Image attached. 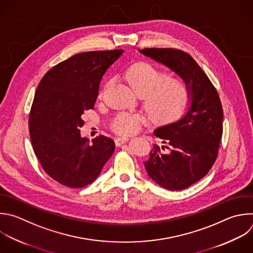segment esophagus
Masks as SVG:
<instances>
[{
  "label": "esophagus",
  "instance_id": "34e87169",
  "mask_svg": "<svg viewBox=\"0 0 253 253\" xmlns=\"http://www.w3.org/2000/svg\"><path fill=\"white\" fill-rule=\"evenodd\" d=\"M129 140V138L128 137H118V138H116V140H115V143H116V146H121V145H123V144H125L127 141Z\"/></svg>",
  "mask_w": 253,
  "mask_h": 253
}]
</instances>
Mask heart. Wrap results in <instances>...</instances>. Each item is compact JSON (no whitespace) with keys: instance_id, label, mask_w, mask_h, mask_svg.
I'll list each match as a JSON object with an SVG mask.
<instances>
[{"instance_id":"obj_1","label":"heart","mask_w":253,"mask_h":253,"mask_svg":"<svg viewBox=\"0 0 253 253\" xmlns=\"http://www.w3.org/2000/svg\"><path fill=\"white\" fill-rule=\"evenodd\" d=\"M124 77L131 87L143 95L147 110L159 123H172L183 117L192 102L190 83L181 76H167L153 63L141 61L130 65ZM111 80L101 88L98 98L102 99ZM144 118L136 113L122 112L111 122L112 130L122 136H130L139 131Z\"/></svg>"}]
</instances>
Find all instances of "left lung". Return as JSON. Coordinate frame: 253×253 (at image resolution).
I'll return each mask as SVG.
<instances>
[{"mask_svg": "<svg viewBox=\"0 0 253 253\" xmlns=\"http://www.w3.org/2000/svg\"><path fill=\"white\" fill-rule=\"evenodd\" d=\"M140 52L171 68L190 83V108L177 122L154 131L162 145L155 144L144 162L149 177L159 186L181 191L204 178L216 160L222 136L221 102L211 81L189 53L156 47Z\"/></svg>", "mask_w": 253, "mask_h": 253, "instance_id": "1", "label": "left lung"}]
</instances>
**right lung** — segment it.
Returning a JSON list of instances; mask_svg holds the SVG:
<instances>
[{
  "label": "right lung",
  "instance_id": "right-lung-1",
  "mask_svg": "<svg viewBox=\"0 0 253 253\" xmlns=\"http://www.w3.org/2000/svg\"><path fill=\"white\" fill-rule=\"evenodd\" d=\"M123 49L77 53L49 69L39 83L29 128L34 152L44 172L68 188L95 181L112 156L115 143L99 135L80 136L84 110L92 109L100 80Z\"/></svg>",
  "mask_w": 253,
  "mask_h": 253
}]
</instances>
